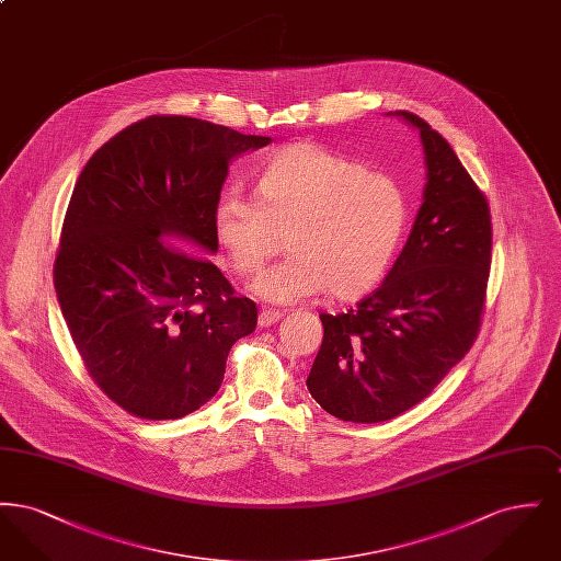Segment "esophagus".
Wrapping results in <instances>:
<instances>
[{
	"mask_svg": "<svg viewBox=\"0 0 561 561\" xmlns=\"http://www.w3.org/2000/svg\"><path fill=\"white\" fill-rule=\"evenodd\" d=\"M282 311H275V309H263L261 313H259V325H271V323H275V321L282 320Z\"/></svg>",
	"mask_w": 561,
	"mask_h": 561,
	"instance_id": "obj_1",
	"label": "esophagus"
}]
</instances>
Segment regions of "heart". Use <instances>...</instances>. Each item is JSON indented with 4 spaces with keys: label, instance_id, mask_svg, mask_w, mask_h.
Instances as JSON below:
<instances>
[{
    "label": "heart",
    "instance_id": "heart-1",
    "mask_svg": "<svg viewBox=\"0 0 561 561\" xmlns=\"http://www.w3.org/2000/svg\"><path fill=\"white\" fill-rule=\"evenodd\" d=\"M408 220L400 185L318 142L271 156L254 193L225 191L214 206V238L241 275L282 250L290 259L254 279L259 298L288 305L313 294L355 298L373 290L391 265Z\"/></svg>",
    "mask_w": 561,
    "mask_h": 561
}]
</instances>
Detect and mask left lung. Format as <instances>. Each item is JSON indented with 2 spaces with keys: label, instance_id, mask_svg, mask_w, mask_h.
Wrapping results in <instances>:
<instances>
[{
  "label": "left lung",
  "instance_id": "1",
  "mask_svg": "<svg viewBox=\"0 0 561 561\" xmlns=\"http://www.w3.org/2000/svg\"><path fill=\"white\" fill-rule=\"evenodd\" d=\"M421 134L423 206L380 288L347 313H321L323 341L307 389L325 412L382 423L431 396L480 332L492 261V222L453 147L425 119L396 111Z\"/></svg>",
  "mask_w": 561,
  "mask_h": 561
}]
</instances>
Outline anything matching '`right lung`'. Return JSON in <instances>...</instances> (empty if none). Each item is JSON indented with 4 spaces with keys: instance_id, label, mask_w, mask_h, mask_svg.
<instances>
[{
    "instance_id": "obj_1",
    "label": "right lung",
    "mask_w": 561,
    "mask_h": 561,
    "mask_svg": "<svg viewBox=\"0 0 561 561\" xmlns=\"http://www.w3.org/2000/svg\"><path fill=\"white\" fill-rule=\"evenodd\" d=\"M271 142L185 115H151L83 165L65 214L54 288L85 370L147 421L195 412L231 347L256 328L210 256L229 161Z\"/></svg>"
}]
</instances>
